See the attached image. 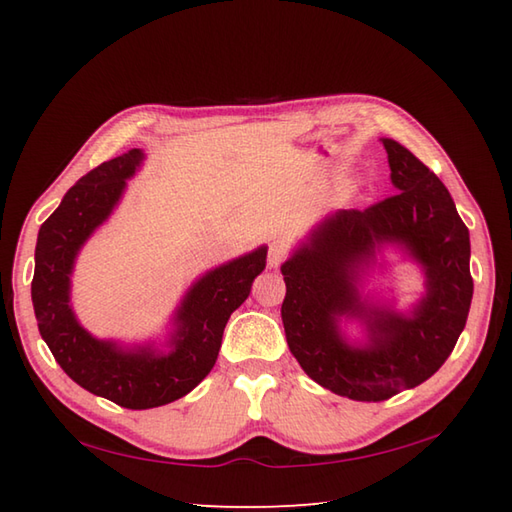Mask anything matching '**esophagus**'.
Listing matches in <instances>:
<instances>
[{
    "instance_id": "obj_1",
    "label": "esophagus",
    "mask_w": 512,
    "mask_h": 512,
    "mask_svg": "<svg viewBox=\"0 0 512 512\" xmlns=\"http://www.w3.org/2000/svg\"><path fill=\"white\" fill-rule=\"evenodd\" d=\"M286 257H288L286 246L270 244V248H268V266H270V268H279L281 264H284Z\"/></svg>"
}]
</instances>
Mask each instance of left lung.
Segmentation results:
<instances>
[{"label":"left lung","instance_id":"1","mask_svg":"<svg viewBox=\"0 0 512 512\" xmlns=\"http://www.w3.org/2000/svg\"><path fill=\"white\" fill-rule=\"evenodd\" d=\"M391 198L365 211H334L312 226L281 264V306L292 356L314 383L352 400H387L418 387L447 361L473 299L469 228L451 193L407 147L380 138ZM396 247L423 273V295L407 311L364 288ZM356 322L363 340L344 332Z\"/></svg>","mask_w":512,"mask_h":512}]
</instances>
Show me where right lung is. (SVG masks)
<instances>
[{
    "mask_svg": "<svg viewBox=\"0 0 512 512\" xmlns=\"http://www.w3.org/2000/svg\"><path fill=\"white\" fill-rule=\"evenodd\" d=\"M145 151L132 149L92 169L63 195L39 228L32 306L41 339L61 369L90 394L127 409H151L187 396L211 372L231 314L266 268L268 246L206 270L184 292L162 341L125 345L99 339L76 319L72 273L85 242L121 204L127 180L143 167Z\"/></svg>",
    "mask_w": 512,
    "mask_h": 512,
    "instance_id": "add662e5",
    "label": "right lung"
}]
</instances>
